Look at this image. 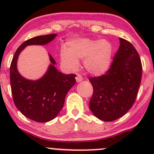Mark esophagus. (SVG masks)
Wrapping results in <instances>:
<instances>
[{"instance_id":"obj_1","label":"esophagus","mask_w":154,"mask_h":154,"mask_svg":"<svg viewBox=\"0 0 154 154\" xmlns=\"http://www.w3.org/2000/svg\"><path fill=\"white\" fill-rule=\"evenodd\" d=\"M75 79H76V81H77V82H80L81 81H82V79H83L82 76L79 75H76Z\"/></svg>"}]
</instances>
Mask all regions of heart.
<instances>
[{
	"label": "heart",
	"instance_id": "obj_1",
	"mask_svg": "<svg viewBox=\"0 0 154 154\" xmlns=\"http://www.w3.org/2000/svg\"><path fill=\"white\" fill-rule=\"evenodd\" d=\"M112 55L113 46L108 40L79 38L67 43V49L61 51L60 59L72 71L78 67V60L83 59V66L88 73L100 75L110 68Z\"/></svg>",
	"mask_w": 154,
	"mask_h": 154
}]
</instances>
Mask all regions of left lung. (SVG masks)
I'll return each mask as SVG.
<instances>
[{
	"instance_id": "obj_1",
	"label": "left lung",
	"mask_w": 154,
	"mask_h": 154,
	"mask_svg": "<svg viewBox=\"0 0 154 154\" xmlns=\"http://www.w3.org/2000/svg\"><path fill=\"white\" fill-rule=\"evenodd\" d=\"M119 48L105 75L89 79L93 94L89 108L97 118L111 122L125 115L132 106L142 77V63L130 42L119 38Z\"/></svg>"
}]
</instances>
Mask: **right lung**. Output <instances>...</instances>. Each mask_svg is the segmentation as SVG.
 I'll return each mask as SVG.
<instances>
[{
	"instance_id": "1",
	"label": "right lung",
	"mask_w": 154,
	"mask_h": 154,
	"mask_svg": "<svg viewBox=\"0 0 154 154\" xmlns=\"http://www.w3.org/2000/svg\"><path fill=\"white\" fill-rule=\"evenodd\" d=\"M56 34L35 37L24 42L16 51L10 66V82L15 106L26 117L38 122L54 119L62 109L66 93L75 85V75H64L54 66L56 61L49 55L51 63L47 72L37 80L22 77L17 69L19 56L27 45H46Z\"/></svg>"
}]
</instances>
